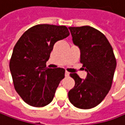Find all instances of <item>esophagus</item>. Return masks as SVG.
<instances>
[{
  "mask_svg": "<svg viewBox=\"0 0 125 125\" xmlns=\"http://www.w3.org/2000/svg\"><path fill=\"white\" fill-rule=\"evenodd\" d=\"M65 77H68V76L70 75V73L67 72V71H65Z\"/></svg>",
  "mask_w": 125,
  "mask_h": 125,
  "instance_id": "1",
  "label": "esophagus"
}]
</instances>
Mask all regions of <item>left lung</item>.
<instances>
[{
	"label": "left lung",
	"instance_id": "obj_1",
	"mask_svg": "<svg viewBox=\"0 0 125 125\" xmlns=\"http://www.w3.org/2000/svg\"><path fill=\"white\" fill-rule=\"evenodd\" d=\"M73 43L80 50V62L87 72L85 79L70 75L75 85L68 93L70 102L80 109H90L103 100L111 88L116 59L108 40L90 26L70 27Z\"/></svg>",
	"mask_w": 125,
	"mask_h": 125
}]
</instances>
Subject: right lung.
Masks as SVG:
<instances>
[{
	"label": "right lung",
	"mask_w": 125,
	"mask_h": 125,
	"mask_svg": "<svg viewBox=\"0 0 125 125\" xmlns=\"http://www.w3.org/2000/svg\"><path fill=\"white\" fill-rule=\"evenodd\" d=\"M69 35L66 26L41 24L25 32L15 44L10 70L16 92L27 104L40 107L52 102L65 70L48 68L46 62L54 44Z\"/></svg>",
	"instance_id": "1"
}]
</instances>
